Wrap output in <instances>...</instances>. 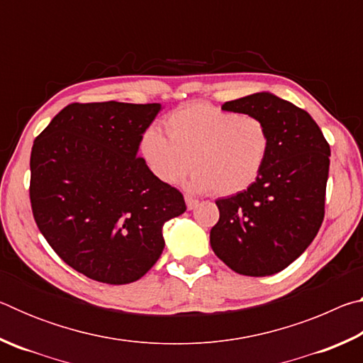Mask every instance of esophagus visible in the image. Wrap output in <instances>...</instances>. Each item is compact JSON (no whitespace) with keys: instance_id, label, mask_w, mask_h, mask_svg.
Instances as JSON below:
<instances>
[{"instance_id":"1","label":"esophagus","mask_w":363,"mask_h":363,"mask_svg":"<svg viewBox=\"0 0 363 363\" xmlns=\"http://www.w3.org/2000/svg\"><path fill=\"white\" fill-rule=\"evenodd\" d=\"M186 205H187V210H194V208L199 205V201L195 199H190V196H186Z\"/></svg>"}]
</instances>
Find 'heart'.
<instances>
[{"label": "heart", "mask_w": 363, "mask_h": 363, "mask_svg": "<svg viewBox=\"0 0 363 363\" xmlns=\"http://www.w3.org/2000/svg\"><path fill=\"white\" fill-rule=\"evenodd\" d=\"M164 133L149 126L139 153L160 182L174 186L194 171L195 192L235 195L259 179L270 153V133L259 116L192 102L164 118Z\"/></svg>", "instance_id": "1"}]
</instances>
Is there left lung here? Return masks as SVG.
I'll use <instances>...</instances> for the list:
<instances>
[{
	"label": "left lung",
	"mask_w": 363,
	"mask_h": 363,
	"mask_svg": "<svg viewBox=\"0 0 363 363\" xmlns=\"http://www.w3.org/2000/svg\"><path fill=\"white\" fill-rule=\"evenodd\" d=\"M224 110L256 115L270 133V153L253 186L216 200L210 243L237 274L266 277L290 266L320 229L330 145L306 110L270 93L225 102Z\"/></svg>",
	"instance_id": "1"
}]
</instances>
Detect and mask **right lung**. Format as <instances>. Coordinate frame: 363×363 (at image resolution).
<instances>
[{"mask_svg": "<svg viewBox=\"0 0 363 363\" xmlns=\"http://www.w3.org/2000/svg\"><path fill=\"white\" fill-rule=\"evenodd\" d=\"M160 104H70L35 139L30 201L60 259L110 285L139 280L164 248L163 225L186 211L179 190L139 157Z\"/></svg>", "mask_w": 363, "mask_h": 363, "instance_id": "add662e5", "label": "right lung"}]
</instances>
